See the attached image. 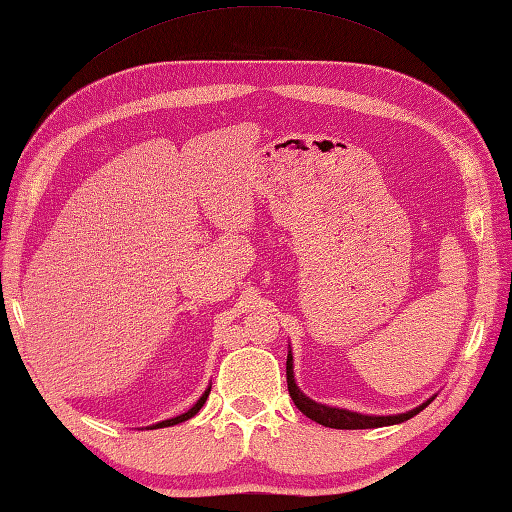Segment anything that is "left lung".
I'll list each match as a JSON object with an SVG mask.
<instances>
[{
    "label": "left lung",
    "mask_w": 512,
    "mask_h": 512,
    "mask_svg": "<svg viewBox=\"0 0 512 512\" xmlns=\"http://www.w3.org/2000/svg\"><path fill=\"white\" fill-rule=\"evenodd\" d=\"M285 377H288V390L294 401V406L299 408L307 419H312L325 427H334V430H371V427H384V425H395L412 419L414 414H419L425 406H430V401H425L423 406L414 408L406 414H395V417H366V414L340 410V408H329L323 403H316L310 397H305L294 384V371H292V353H288V364H285Z\"/></svg>",
    "instance_id": "8db88e82"
}]
</instances>
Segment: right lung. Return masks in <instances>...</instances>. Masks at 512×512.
Masks as SVG:
<instances>
[{"instance_id":"obj_1","label":"right lung","mask_w":512,"mask_h":512,"mask_svg":"<svg viewBox=\"0 0 512 512\" xmlns=\"http://www.w3.org/2000/svg\"><path fill=\"white\" fill-rule=\"evenodd\" d=\"M209 390H211V388H207V390H205V395H202V397L196 401V406H194V408H189L185 414H181V417H174V419H168V421H161V423L152 425V427H170V425H176V423H183V421H187V419H192L194 414L202 408V403L207 401V397H209Z\"/></svg>"}]
</instances>
